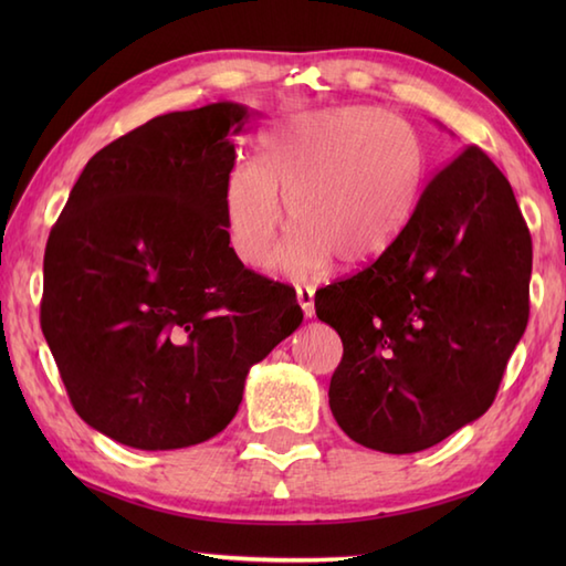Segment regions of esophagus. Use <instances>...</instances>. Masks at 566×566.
Segmentation results:
<instances>
[{
  "instance_id": "obj_1",
  "label": "esophagus",
  "mask_w": 566,
  "mask_h": 566,
  "mask_svg": "<svg viewBox=\"0 0 566 566\" xmlns=\"http://www.w3.org/2000/svg\"><path fill=\"white\" fill-rule=\"evenodd\" d=\"M296 302L308 318L314 316L316 308H314V290H311V286H296Z\"/></svg>"
}]
</instances>
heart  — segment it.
<instances>
[{"instance_id":"obj_1","label":"heart","mask_w":566,"mask_h":566,"mask_svg":"<svg viewBox=\"0 0 566 566\" xmlns=\"http://www.w3.org/2000/svg\"><path fill=\"white\" fill-rule=\"evenodd\" d=\"M423 185V143L403 118L379 106L298 114L264 136L262 160L231 165L228 240L243 262H262L284 226V190L296 226L272 268L294 280L323 272L333 258L357 268L403 231Z\"/></svg>"}]
</instances>
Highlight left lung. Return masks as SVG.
Segmentation results:
<instances>
[{
  "mask_svg": "<svg viewBox=\"0 0 566 566\" xmlns=\"http://www.w3.org/2000/svg\"><path fill=\"white\" fill-rule=\"evenodd\" d=\"M531 270L509 179L467 146L375 262L316 292L343 340L328 403L345 436L408 454L484 416L531 316Z\"/></svg>",
  "mask_w": 566,
  "mask_h": 566,
  "instance_id": "obj_1",
  "label": "left lung"
}]
</instances>
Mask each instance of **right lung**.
Wrapping results in <instances>:
<instances>
[{"label":"right lung","mask_w":566,"mask_h":566,"mask_svg":"<svg viewBox=\"0 0 566 566\" xmlns=\"http://www.w3.org/2000/svg\"><path fill=\"white\" fill-rule=\"evenodd\" d=\"M243 104L155 116L84 167L51 228L41 328L84 423L136 450L231 423L250 367L304 314L228 245L223 189Z\"/></svg>","instance_id":"1"}]
</instances>
